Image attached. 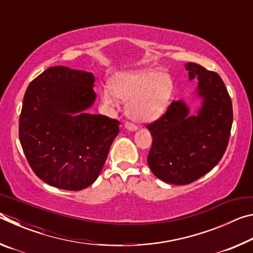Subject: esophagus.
Instances as JSON below:
<instances>
[{
	"mask_svg": "<svg viewBox=\"0 0 253 253\" xmlns=\"http://www.w3.org/2000/svg\"><path fill=\"white\" fill-rule=\"evenodd\" d=\"M125 128H126L127 130H129V131H135L137 129V127L134 125V124H131L129 122H126L125 123Z\"/></svg>",
	"mask_w": 253,
	"mask_h": 253,
	"instance_id": "1",
	"label": "esophagus"
}]
</instances>
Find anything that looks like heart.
I'll use <instances>...</instances> for the list:
<instances>
[{
	"label": "heart",
	"instance_id": "heart-1",
	"mask_svg": "<svg viewBox=\"0 0 253 253\" xmlns=\"http://www.w3.org/2000/svg\"><path fill=\"white\" fill-rule=\"evenodd\" d=\"M111 91L102 92V100L114 105L115 96L127 102V114L136 122L149 123L168 108L173 95V79L166 72L136 70L121 72L111 80Z\"/></svg>",
	"mask_w": 253,
	"mask_h": 253
}]
</instances>
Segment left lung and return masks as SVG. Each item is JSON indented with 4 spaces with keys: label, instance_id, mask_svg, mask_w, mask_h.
<instances>
[{
    "label": "left lung",
    "instance_id": "1",
    "mask_svg": "<svg viewBox=\"0 0 253 253\" xmlns=\"http://www.w3.org/2000/svg\"><path fill=\"white\" fill-rule=\"evenodd\" d=\"M188 78H198L202 99L191 115L182 99L173 101L163 116L147 125L153 137L147 163L162 181L185 185L210 172L228 147L232 127V101L221 77L198 63L185 65Z\"/></svg>",
    "mask_w": 253,
    "mask_h": 253
}]
</instances>
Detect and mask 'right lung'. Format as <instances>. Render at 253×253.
Instances as JSON below:
<instances>
[{
  "instance_id": "obj_1",
  "label": "right lung",
  "mask_w": 253,
  "mask_h": 253,
  "mask_svg": "<svg viewBox=\"0 0 253 253\" xmlns=\"http://www.w3.org/2000/svg\"><path fill=\"white\" fill-rule=\"evenodd\" d=\"M91 72L50 67L31 81L19 121L20 143L36 175L51 186L80 191L104 168L119 122L88 114L96 100Z\"/></svg>"
}]
</instances>
